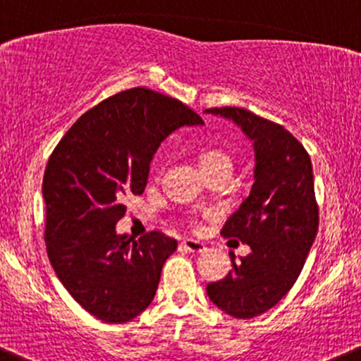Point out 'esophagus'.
Instances as JSON below:
<instances>
[{
	"mask_svg": "<svg viewBox=\"0 0 361 361\" xmlns=\"http://www.w3.org/2000/svg\"><path fill=\"white\" fill-rule=\"evenodd\" d=\"M181 245H183L188 252H194V254H201V252L206 250L204 243H201V241H197V240H190V238L183 240V243Z\"/></svg>",
	"mask_w": 361,
	"mask_h": 361,
	"instance_id": "34e87169",
	"label": "esophagus"
}]
</instances>
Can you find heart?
<instances>
[{
  "mask_svg": "<svg viewBox=\"0 0 361 361\" xmlns=\"http://www.w3.org/2000/svg\"><path fill=\"white\" fill-rule=\"evenodd\" d=\"M197 162L201 171H212V169H227L231 171L233 167V160L227 153L220 152V149H202L197 155ZM206 216H212V213H206ZM192 224H197V219H192Z\"/></svg>",
  "mask_w": 361,
  "mask_h": 361,
  "instance_id": "1",
  "label": "heart"
}]
</instances>
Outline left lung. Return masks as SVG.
Here are the masks:
<instances>
[{
    "label": "left lung",
    "instance_id": "8db88e82",
    "mask_svg": "<svg viewBox=\"0 0 361 361\" xmlns=\"http://www.w3.org/2000/svg\"><path fill=\"white\" fill-rule=\"evenodd\" d=\"M254 141L255 181L250 195L220 234L250 247L233 261L226 279L206 288L209 300L236 319L261 316L277 305L302 274L319 227L312 162L302 142L282 125L241 107H212Z\"/></svg>",
    "mask_w": 361,
    "mask_h": 361
}]
</instances>
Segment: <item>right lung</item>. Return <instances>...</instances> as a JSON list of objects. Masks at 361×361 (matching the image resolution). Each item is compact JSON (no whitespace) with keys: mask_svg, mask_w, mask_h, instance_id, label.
<instances>
[{"mask_svg":"<svg viewBox=\"0 0 361 361\" xmlns=\"http://www.w3.org/2000/svg\"><path fill=\"white\" fill-rule=\"evenodd\" d=\"M202 125L183 102L132 87L102 100L49 157L42 194L49 261L72 298L106 323H127L152 303L178 241L160 231L116 234L125 195H141L160 142Z\"/></svg>","mask_w":361,"mask_h":361,"instance_id":"obj_1","label":"right lung"}]
</instances>
